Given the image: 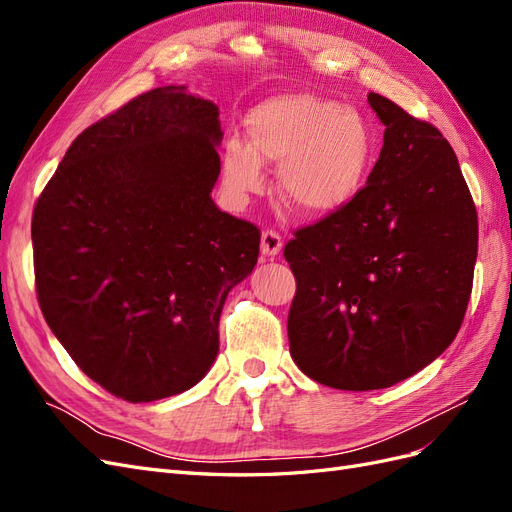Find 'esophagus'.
I'll return each mask as SVG.
<instances>
[{"mask_svg": "<svg viewBox=\"0 0 512 512\" xmlns=\"http://www.w3.org/2000/svg\"><path fill=\"white\" fill-rule=\"evenodd\" d=\"M282 247H284V241H282L280 235H277L275 230H265V232H262V239H260V252H262V256L275 258L277 254L282 252Z\"/></svg>", "mask_w": 512, "mask_h": 512, "instance_id": "1", "label": "esophagus"}]
</instances>
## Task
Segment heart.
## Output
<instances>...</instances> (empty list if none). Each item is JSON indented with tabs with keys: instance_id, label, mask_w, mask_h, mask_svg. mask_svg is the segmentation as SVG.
<instances>
[{
	"instance_id": "heart-1",
	"label": "heart",
	"mask_w": 512,
	"mask_h": 512,
	"mask_svg": "<svg viewBox=\"0 0 512 512\" xmlns=\"http://www.w3.org/2000/svg\"><path fill=\"white\" fill-rule=\"evenodd\" d=\"M247 145L230 138L222 177L243 203L265 183L262 166H277V192L305 218H322L359 196L374 162V132L354 106L307 91L273 96L245 117Z\"/></svg>"
}]
</instances>
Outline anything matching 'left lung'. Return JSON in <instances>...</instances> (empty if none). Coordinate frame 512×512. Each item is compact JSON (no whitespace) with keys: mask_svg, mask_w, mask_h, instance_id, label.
I'll use <instances>...</instances> for the list:
<instances>
[{"mask_svg":"<svg viewBox=\"0 0 512 512\" xmlns=\"http://www.w3.org/2000/svg\"><path fill=\"white\" fill-rule=\"evenodd\" d=\"M380 158L350 205L297 230L288 342L305 376L342 391L386 389L453 344L478 252L474 200L453 147L380 94Z\"/></svg>","mask_w":512,"mask_h":512,"instance_id":"1","label":"left lung"}]
</instances>
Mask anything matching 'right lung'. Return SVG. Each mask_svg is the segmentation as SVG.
<instances>
[{"mask_svg":"<svg viewBox=\"0 0 512 512\" xmlns=\"http://www.w3.org/2000/svg\"><path fill=\"white\" fill-rule=\"evenodd\" d=\"M222 136L218 104L156 87L76 136L36 203L44 320L132 404L207 376L228 292L256 267L258 228L211 198Z\"/></svg>","mask_w":512,"mask_h":512,"instance_id":"1","label":"right lung"}]
</instances>
